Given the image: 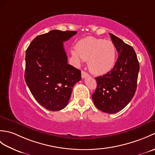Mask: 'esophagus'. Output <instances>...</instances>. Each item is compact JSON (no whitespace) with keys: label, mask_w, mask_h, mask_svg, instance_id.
<instances>
[{"label":"esophagus","mask_w":155,"mask_h":155,"mask_svg":"<svg viewBox=\"0 0 155 155\" xmlns=\"http://www.w3.org/2000/svg\"><path fill=\"white\" fill-rule=\"evenodd\" d=\"M88 74L87 73V72H85L84 71H82V72H81V77H82V78H86L87 77H88Z\"/></svg>","instance_id":"obj_1"}]
</instances>
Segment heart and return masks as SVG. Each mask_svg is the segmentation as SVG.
Listing matches in <instances>:
<instances>
[{"instance_id":"obj_1","label":"heart","mask_w":155,"mask_h":155,"mask_svg":"<svg viewBox=\"0 0 155 155\" xmlns=\"http://www.w3.org/2000/svg\"><path fill=\"white\" fill-rule=\"evenodd\" d=\"M72 54L78 60L88 61L91 72L102 75L109 72L116 60V48L113 42L104 39L87 37L78 41Z\"/></svg>"}]
</instances>
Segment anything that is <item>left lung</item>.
<instances>
[{
    "label": "left lung",
    "instance_id": "8db88e82",
    "mask_svg": "<svg viewBox=\"0 0 155 155\" xmlns=\"http://www.w3.org/2000/svg\"><path fill=\"white\" fill-rule=\"evenodd\" d=\"M110 36L118 59L110 71L95 78L97 86L92 98L98 109L113 114L124 108L134 97L140 67L133 48L115 35Z\"/></svg>",
    "mask_w": 155,
    "mask_h": 155
}]
</instances>
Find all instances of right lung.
I'll use <instances>...</instances> for the list:
<instances>
[{
    "instance_id": "1",
    "label": "right lung",
    "mask_w": 155,
    "mask_h": 155,
    "mask_svg": "<svg viewBox=\"0 0 155 155\" xmlns=\"http://www.w3.org/2000/svg\"><path fill=\"white\" fill-rule=\"evenodd\" d=\"M77 31L52 30L37 36L26 51L25 79L32 96L46 109L67 107L81 72L68 64L63 42Z\"/></svg>"
}]
</instances>
